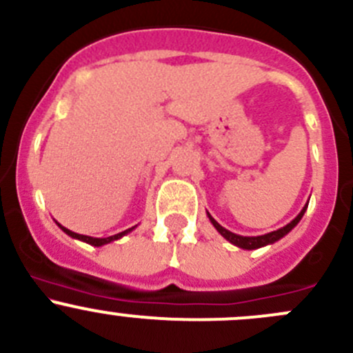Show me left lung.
<instances>
[{
    "label": "left lung",
    "instance_id": "8db88e82",
    "mask_svg": "<svg viewBox=\"0 0 353 353\" xmlns=\"http://www.w3.org/2000/svg\"><path fill=\"white\" fill-rule=\"evenodd\" d=\"M307 205H309V201L305 203V205H304V208L301 210V213H299V215L295 216V219L292 220L290 223H287L285 227H282V229H279V230H273V232H268V234H265V236H256V237H245V236H239V234H234V232H230V230H227L225 227H222V225H220V223L216 222V220L213 219V216L210 215L208 212H206V215H208L210 222L213 223V227H215V229L219 230V234H220V236H223V237H225V239L229 241L230 244L237 245V248H241V249H248V251H251V249H258V248H263V245L273 244V243H276V241H280V239H282V237H285L287 234L290 232V230L294 229V227L297 225L299 222H301V219H302V216H304L305 210H307Z\"/></svg>",
    "mask_w": 353,
    "mask_h": 353
}]
</instances>
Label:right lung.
<instances>
[{"mask_svg": "<svg viewBox=\"0 0 353 353\" xmlns=\"http://www.w3.org/2000/svg\"><path fill=\"white\" fill-rule=\"evenodd\" d=\"M56 223H58V222H56ZM58 227L63 230V232L68 234V236L73 237V239H78V241H81V243H87V244H90V245H95V248H101V245L109 244V243H112V241L121 239V237H123V236H126V234H130L131 230H133L137 225L131 227V229L123 230V232L116 234V236H110V237H90V236H83V234H77V232H73V230L66 229V227H63L61 223H58Z\"/></svg>", "mask_w": 353, "mask_h": 353, "instance_id": "obj_1", "label": "right lung"}]
</instances>
